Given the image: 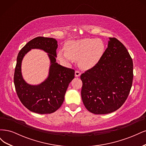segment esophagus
<instances>
[{"label": "esophagus", "instance_id": "1", "mask_svg": "<svg viewBox=\"0 0 146 146\" xmlns=\"http://www.w3.org/2000/svg\"><path fill=\"white\" fill-rule=\"evenodd\" d=\"M81 75V73L78 71V70H76V72H75V76L76 77H80Z\"/></svg>", "mask_w": 146, "mask_h": 146}]
</instances>
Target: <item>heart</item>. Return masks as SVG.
Segmentation results:
<instances>
[{
    "mask_svg": "<svg viewBox=\"0 0 146 146\" xmlns=\"http://www.w3.org/2000/svg\"><path fill=\"white\" fill-rule=\"evenodd\" d=\"M66 51L58 52V59L64 64H69L78 61L82 69H91L98 64L105 53V46L102 40L96 38H83L72 40L66 44Z\"/></svg>",
    "mask_w": 146,
    "mask_h": 146,
    "instance_id": "obj_1",
    "label": "heart"
}]
</instances>
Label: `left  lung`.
Wrapping results in <instances>:
<instances>
[{
  "label": "left lung",
  "instance_id": "left-lung-1",
  "mask_svg": "<svg viewBox=\"0 0 146 146\" xmlns=\"http://www.w3.org/2000/svg\"><path fill=\"white\" fill-rule=\"evenodd\" d=\"M133 64L125 47L115 38H109L102 58L81 75L82 99L92 113L115 111L127 99L132 86Z\"/></svg>",
  "mask_w": 146,
  "mask_h": 146
}]
</instances>
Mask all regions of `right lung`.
Instances as JSON below:
<instances>
[{"instance_id": "right-lung-1", "label": "right lung", "mask_w": 146, "mask_h": 146, "mask_svg": "<svg viewBox=\"0 0 146 146\" xmlns=\"http://www.w3.org/2000/svg\"><path fill=\"white\" fill-rule=\"evenodd\" d=\"M57 47L55 39L39 36L26 44L17 55L14 74L15 89L21 103L32 112L50 114L56 111L63 103L69 84L74 78V69L56 62ZM34 48L47 52L51 61L48 78L36 86L26 82L21 72V61L25 55Z\"/></svg>"}]
</instances>
